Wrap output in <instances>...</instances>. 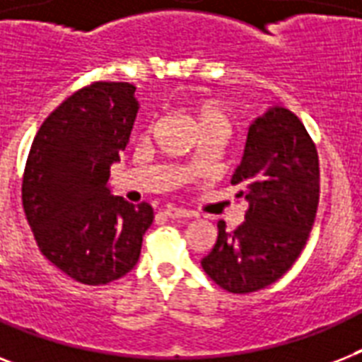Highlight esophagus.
I'll return each mask as SVG.
<instances>
[{"instance_id": "esophagus-1", "label": "esophagus", "mask_w": 362, "mask_h": 362, "mask_svg": "<svg viewBox=\"0 0 362 362\" xmlns=\"http://www.w3.org/2000/svg\"><path fill=\"white\" fill-rule=\"evenodd\" d=\"M163 216L170 218V220H180V218H192V214L184 209H178V206H167L163 210Z\"/></svg>"}]
</instances>
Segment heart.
Listing matches in <instances>:
<instances>
[{"label": "heart", "mask_w": 362, "mask_h": 362, "mask_svg": "<svg viewBox=\"0 0 362 362\" xmlns=\"http://www.w3.org/2000/svg\"><path fill=\"white\" fill-rule=\"evenodd\" d=\"M192 120L199 127V131H220L226 135L229 131V120L226 112L212 101H201L192 107Z\"/></svg>", "instance_id": "heart-1"}]
</instances>
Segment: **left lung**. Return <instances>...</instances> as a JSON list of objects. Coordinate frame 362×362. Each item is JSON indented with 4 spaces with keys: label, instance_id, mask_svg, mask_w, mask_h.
Segmentation results:
<instances>
[{
    "label": "left lung",
    "instance_id": "obj_1",
    "mask_svg": "<svg viewBox=\"0 0 362 362\" xmlns=\"http://www.w3.org/2000/svg\"><path fill=\"white\" fill-rule=\"evenodd\" d=\"M250 203L233 233L218 223V240L201 264L229 293H252L286 274L306 246L320 203V159L308 131L284 107H270L247 127L231 178Z\"/></svg>",
    "mask_w": 362,
    "mask_h": 362
}]
</instances>
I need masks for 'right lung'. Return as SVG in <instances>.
<instances>
[{"mask_svg":"<svg viewBox=\"0 0 362 362\" xmlns=\"http://www.w3.org/2000/svg\"><path fill=\"white\" fill-rule=\"evenodd\" d=\"M136 112L133 84L93 82L42 122L25 161L22 204L37 246L86 286L127 274L153 221L150 204L127 203L109 187Z\"/></svg>","mask_w":362,"mask_h":362,"instance_id":"add662e5","label":"right lung"}]
</instances>
